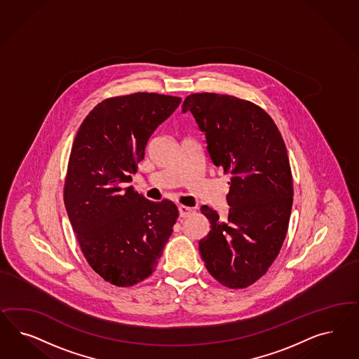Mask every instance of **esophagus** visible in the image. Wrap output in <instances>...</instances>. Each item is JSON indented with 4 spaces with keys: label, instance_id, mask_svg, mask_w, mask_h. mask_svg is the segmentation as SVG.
<instances>
[{
    "label": "esophagus",
    "instance_id": "34e87169",
    "mask_svg": "<svg viewBox=\"0 0 359 359\" xmlns=\"http://www.w3.org/2000/svg\"><path fill=\"white\" fill-rule=\"evenodd\" d=\"M191 213H192V208L185 207V205H180V207H179V215H180V217H188Z\"/></svg>",
    "mask_w": 359,
    "mask_h": 359
}]
</instances>
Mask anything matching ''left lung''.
<instances>
[{
    "label": "left lung",
    "mask_w": 359,
    "mask_h": 359,
    "mask_svg": "<svg viewBox=\"0 0 359 359\" xmlns=\"http://www.w3.org/2000/svg\"><path fill=\"white\" fill-rule=\"evenodd\" d=\"M187 111L205 135L212 163L230 175L228 218L201 207L210 230L198 250L216 280L246 288L276 259L288 229L294 185L282 134L263 109L229 95H191Z\"/></svg>",
    "instance_id": "obj_1"
}]
</instances>
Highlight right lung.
I'll use <instances>...</instances> for the list:
<instances>
[{"mask_svg":"<svg viewBox=\"0 0 359 359\" xmlns=\"http://www.w3.org/2000/svg\"><path fill=\"white\" fill-rule=\"evenodd\" d=\"M182 98L134 93L104 100L77 130L65 205L89 266L107 282L130 287L155 271L179 210L154 203L131 182L147 142Z\"/></svg>","mask_w":359,"mask_h":359,"instance_id":"add662e5","label":"right lung"}]
</instances>
